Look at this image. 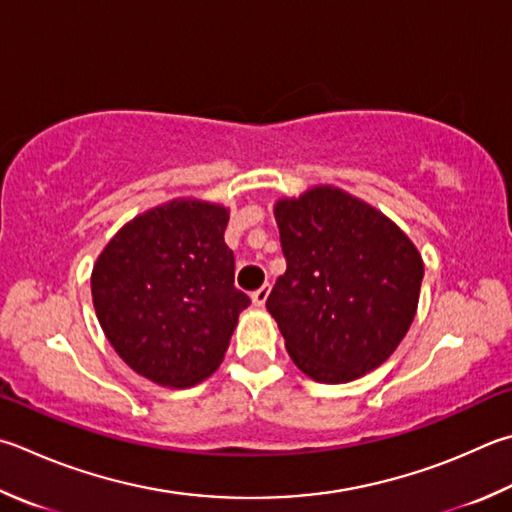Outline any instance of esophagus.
<instances>
[{"mask_svg": "<svg viewBox=\"0 0 512 512\" xmlns=\"http://www.w3.org/2000/svg\"><path fill=\"white\" fill-rule=\"evenodd\" d=\"M268 293H271V284L259 286L257 291H255L253 295H250V297H253V304H255V306H264L266 300H268Z\"/></svg>", "mask_w": 512, "mask_h": 512, "instance_id": "1", "label": "esophagus"}]
</instances>
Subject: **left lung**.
Listing matches in <instances>:
<instances>
[{
    "mask_svg": "<svg viewBox=\"0 0 512 512\" xmlns=\"http://www.w3.org/2000/svg\"><path fill=\"white\" fill-rule=\"evenodd\" d=\"M286 271L266 309L295 367L318 383L365 376L410 331L423 282L412 239L383 212L333 185L275 203Z\"/></svg>",
    "mask_w": 512,
    "mask_h": 512,
    "instance_id": "obj_1",
    "label": "left lung"
}]
</instances>
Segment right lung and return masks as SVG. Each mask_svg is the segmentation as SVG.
I'll return each instance as SVG.
<instances>
[{
	"label": "right lung",
	"mask_w": 512,
	"mask_h": 512,
	"mask_svg": "<svg viewBox=\"0 0 512 512\" xmlns=\"http://www.w3.org/2000/svg\"><path fill=\"white\" fill-rule=\"evenodd\" d=\"M230 210L172 199L120 228L91 271V297L109 345L161 387H192L226 356L239 313Z\"/></svg>",
	"instance_id": "1"
}]
</instances>
